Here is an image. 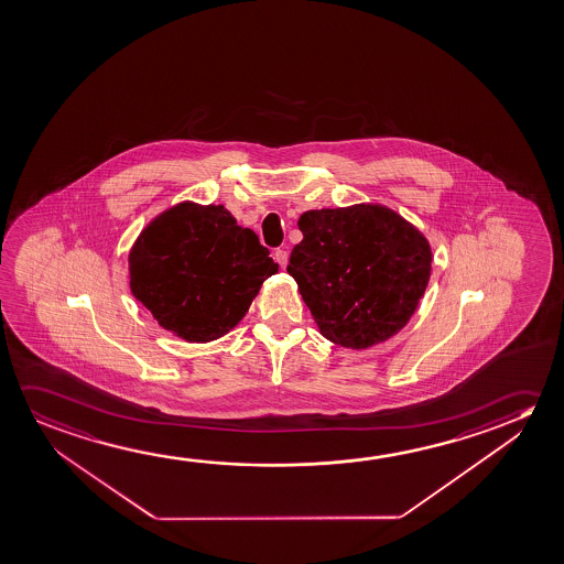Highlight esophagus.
<instances>
[{"mask_svg": "<svg viewBox=\"0 0 564 564\" xmlns=\"http://www.w3.org/2000/svg\"><path fill=\"white\" fill-rule=\"evenodd\" d=\"M273 256H275V261H278L279 265L285 269L286 261H289V251L281 250V248H279V250H275V253H273Z\"/></svg>", "mask_w": 564, "mask_h": 564, "instance_id": "34e87169", "label": "esophagus"}]
</instances>
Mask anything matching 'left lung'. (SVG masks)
I'll use <instances>...</instances> for the list:
<instances>
[{
  "label": "left lung",
  "mask_w": 564,
  "mask_h": 564,
  "mask_svg": "<svg viewBox=\"0 0 564 564\" xmlns=\"http://www.w3.org/2000/svg\"><path fill=\"white\" fill-rule=\"evenodd\" d=\"M286 265L322 336L367 349L399 334L432 273L425 236L392 208L359 203L306 210Z\"/></svg>",
  "instance_id": "left-lung-1"
}]
</instances>
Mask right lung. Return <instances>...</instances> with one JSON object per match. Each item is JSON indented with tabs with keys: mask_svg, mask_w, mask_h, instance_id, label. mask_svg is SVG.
Listing matches in <instances>:
<instances>
[{
	"mask_svg": "<svg viewBox=\"0 0 564 564\" xmlns=\"http://www.w3.org/2000/svg\"><path fill=\"white\" fill-rule=\"evenodd\" d=\"M260 238L223 205L183 200L158 215L129 253L130 291L158 324L205 344L242 321L278 273Z\"/></svg>",
	"mask_w": 564,
	"mask_h": 564,
	"instance_id": "obj_1",
	"label": "right lung"
}]
</instances>
